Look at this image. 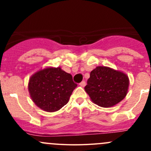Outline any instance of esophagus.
Wrapping results in <instances>:
<instances>
[{"mask_svg": "<svg viewBox=\"0 0 151 151\" xmlns=\"http://www.w3.org/2000/svg\"><path fill=\"white\" fill-rule=\"evenodd\" d=\"M85 85H86V83H85V81H82L81 83H80V85L81 87H85Z\"/></svg>", "mask_w": 151, "mask_h": 151, "instance_id": "1", "label": "esophagus"}]
</instances>
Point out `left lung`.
I'll return each instance as SVG.
<instances>
[{
  "label": "left lung",
  "instance_id": "left-lung-1",
  "mask_svg": "<svg viewBox=\"0 0 151 151\" xmlns=\"http://www.w3.org/2000/svg\"><path fill=\"white\" fill-rule=\"evenodd\" d=\"M85 91L93 103L111 107L126 97L129 85L128 76L106 66H97L90 74Z\"/></svg>",
  "mask_w": 151,
  "mask_h": 151
}]
</instances>
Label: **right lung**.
<instances>
[{
    "mask_svg": "<svg viewBox=\"0 0 151 151\" xmlns=\"http://www.w3.org/2000/svg\"><path fill=\"white\" fill-rule=\"evenodd\" d=\"M77 85L72 76L60 67H49L29 80L28 91L33 102L46 112H56L68 103Z\"/></svg>",
    "mask_w": 151,
    "mask_h": 151,
    "instance_id": "right-lung-1",
    "label": "right lung"
}]
</instances>
